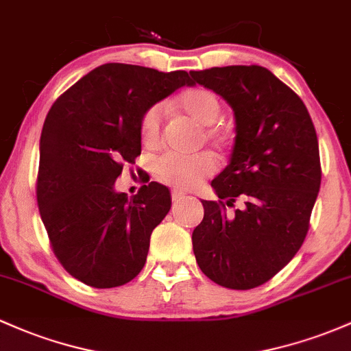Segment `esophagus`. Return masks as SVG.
<instances>
[{
  "label": "esophagus",
  "mask_w": 351,
  "mask_h": 351,
  "mask_svg": "<svg viewBox=\"0 0 351 351\" xmlns=\"http://www.w3.org/2000/svg\"><path fill=\"white\" fill-rule=\"evenodd\" d=\"M184 198V193L182 191H171V199L173 202H180V199Z\"/></svg>",
  "instance_id": "1"
}]
</instances>
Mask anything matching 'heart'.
Wrapping results in <instances>:
<instances>
[{
    "label": "heart",
    "instance_id": "heart-1",
    "mask_svg": "<svg viewBox=\"0 0 351 351\" xmlns=\"http://www.w3.org/2000/svg\"><path fill=\"white\" fill-rule=\"evenodd\" d=\"M176 111L186 114L198 126L203 128V138L208 143L223 146L228 141V134L221 128H217L218 119L221 117V101L208 88H190L176 96L173 101ZM140 138L146 148H158L161 145V108L152 106L145 111L140 121ZM215 160L206 153L199 155L182 156L167 153L156 158L153 163V175L158 182L168 184L178 190H190L202 183L203 178L215 171Z\"/></svg>",
    "mask_w": 351,
    "mask_h": 351
}]
</instances>
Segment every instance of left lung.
<instances>
[{
	"label": "left lung",
	"mask_w": 351,
	"mask_h": 351,
	"mask_svg": "<svg viewBox=\"0 0 351 351\" xmlns=\"http://www.w3.org/2000/svg\"><path fill=\"white\" fill-rule=\"evenodd\" d=\"M190 75L234 117L230 163L211 182L219 199H203L205 217L191 237L196 263L215 283L250 290L290 263L305 240L322 183L317 132L305 103L267 68ZM238 197L242 208L226 212Z\"/></svg>",
	"instance_id": "obj_1"
}]
</instances>
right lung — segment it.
<instances>
[{"mask_svg": "<svg viewBox=\"0 0 351 351\" xmlns=\"http://www.w3.org/2000/svg\"><path fill=\"white\" fill-rule=\"evenodd\" d=\"M184 84H193L186 71L106 63L48 111L40 140L38 208L58 260L84 285L121 287L145 267L149 237L168 215L171 195L152 182L128 198L114 190V182L123 163L141 153L145 111Z\"/></svg>", "mask_w": 351, "mask_h": 351, "instance_id": "obj_1", "label": "right lung"}]
</instances>
